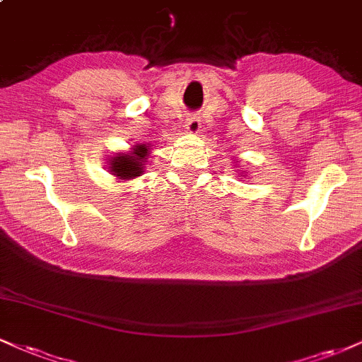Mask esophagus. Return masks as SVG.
Listing matches in <instances>:
<instances>
[{
	"label": "esophagus",
	"mask_w": 362,
	"mask_h": 362,
	"mask_svg": "<svg viewBox=\"0 0 362 362\" xmlns=\"http://www.w3.org/2000/svg\"><path fill=\"white\" fill-rule=\"evenodd\" d=\"M200 128H202V123H200L197 117H190V116L187 117V121H185V129H187V132L197 134L200 132Z\"/></svg>",
	"instance_id": "1"
}]
</instances>
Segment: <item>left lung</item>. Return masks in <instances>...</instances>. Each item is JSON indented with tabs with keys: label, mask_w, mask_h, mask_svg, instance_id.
I'll return each instance as SVG.
<instances>
[{
	"label": "left lung",
	"mask_w": 362,
	"mask_h": 362,
	"mask_svg": "<svg viewBox=\"0 0 362 362\" xmlns=\"http://www.w3.org/2000/svg\"><path fill=\"white\" fill-rule=\"evenodd\" d=\"M241 173H243V172H241ZM241 177H243V175H241Z\"/></svg>",
	"instance_id": "8db88e82"
}]
</instances>
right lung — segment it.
<instances>
[{"mask_svg":"<svg viewBox=\"0 0 362 362\" xmlns=\"http://www.w3.org/2000/svg\"><path fill=\"white\" fill-rule=\"evenodd\" d=\"M148 156H150V146L134 145L132 151H119V153L112 155L106 167L119 180H132V178L141 175Z\"/></svg>","mask_w":362,"mask_h":362,"instance_id":"right-lung-1","label":"right lung"}]
</instances>
